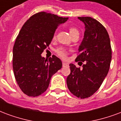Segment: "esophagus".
I'll list each match as a JSON object with an SVG mask.
<instances>
[{"mask_svg":"<svg viewBox=\"0 0 121 121\" xmlns=\"http://www.w3.org/2000/svg\"><path fill=\"white\" fill-rule=\"evenodd\" d=\"M62 65H63V67H68L69 66V64L67 63H66V62H63Z\"/></svg>","mask_w":121,"mask_h":121,"instance_id":"1","label":"esophagus"}]
</instances>
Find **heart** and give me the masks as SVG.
Instances as JSON below:
<instances>
[{
  "mask_svg": "<svg viewBox=\"0 0 121 121\" xmlns=\"http://www.w3.org/2000/svg\"><path fill=\"white\" fill-rule=\"evenodd\" d=\"M69 32L70 33V35L72 36L74 35H79V31L78 29L74 26H70L69 28ZM56 33H54L53 36H52V40H56ZM56 54H58V56H60L61 58H65L67 56V50L65 49L64 48L60 47V48H58V49H56Z\"/></svg>",
  "mask_w": 121,
  "mask_h": 121,
  "instance_id": "1",
  "label": "heart"
}]
</instances>
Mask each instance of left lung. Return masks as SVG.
Instances as JSON below:
<instances>
[{"mask_svg": "<svg viewBox=\"0 0 121 121\" xmlns=\"http://www.w3.org/2000/svg\"><path fill=\"white\" fill-rule=\"evenodd\" d=\"M78 18L85 24V31L76 61L85 63L81 69L70 64V73L67 78V84L74 95L85 99L99 89L108 74L112 48L108 32L100 22L89 17Z\"/></svg>", "mask_w": 121, "mask_h": 121, "instance_id": "1", "label": "left lung"}]
</instances>
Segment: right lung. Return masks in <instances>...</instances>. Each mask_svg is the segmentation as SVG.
<instances>
[{
  "mask_svg": "<svg viewBox=\"0 0 121 121\" xmlns=\"http://www.w3.org/2000/svg\"><path fill=\"white\" fill-rule=\"evenodd\" d=\"M67 20L42 11L31 16L20 29L13 46V69L18 85L27 95L42 94L52 75L62 67L56 56L47 60L41 54L49 47L57 27Z\"/></svg>",
  "mask_w": 121,
  "mask_h": 121,
  "instance_id": "1",
  "label": "right lung"
}]
</instances>
